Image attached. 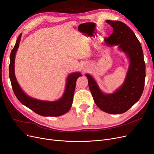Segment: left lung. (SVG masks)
Listing matches in <instances>:
<instances>
[{
  "label": "left lung",
  "instance_id": "8db88e82",
  "mask_svg": "<svg viewBox=\"0 0 154 154\" xmlns=\"http://www.w3.org/2000/svg\"><path fill=\"white\" fill-rule=\"evenodd\" d=\"M113 33L105 38L107 45H118L127 54L129 66L122 86L112 94L101 91L93 77L86 74L88 85L95 103L100 109L112 114L126 112L137 102L143 93L145 79V63L140 41L131 28L123 22L106 20Z\"/></svg>",
  "mask_w": 154,
  "mask_h": 154
}]
</instances>
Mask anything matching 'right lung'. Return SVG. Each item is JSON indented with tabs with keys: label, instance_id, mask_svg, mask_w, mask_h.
I'll return each mask as SVG.
<instances>
[{
	"label": "right lung",
	"instance_id": "obj_1",
	"mask_svg": "<svg viewBox=\"0 0 154 154\" xmlns=\"http://www.w3.org/2000/svg\"><path fill=\"white\" fill-rule=\"evenodd\" d=\"M21 37V33L17 38L14 47L11 51L9 66V78L15 96L23 105L29 108L40 116L44 117H57L65 114L70 109L72 106L77 79L82 76V74L80 72H75L70 73L68 76L65 92L62 97L58 100L54 101H44L28 96L20 88L19 84L17 82L14 73L15 55L19 47Z\"/></svg>",
	"mask_w": 154,
	"mask_h": 154
}]
</instances>
